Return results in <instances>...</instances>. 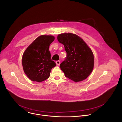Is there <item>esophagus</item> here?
I'll return each mask as SVG.
<instances>
[{
  "label": "esophagus",
  "instance_id": "34e87169",
  "mask_svg": "<svg viewBox=\"0 0 122 122\" xmlns=\"http://www.w3.org/2000/svg\"><path fill=\"white\" fill-rule=\"evenodd\" d=\"M60 61H56V64L57 65H59L60 64Z\"/></svg>",
  "mask_w": 122,
  "mask_h": 122
}]
</instances>
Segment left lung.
I'll return each mask as SVG.
<instances>
[{"instance_id": "8db88e82", "label": "left lung", "mask_w": 122, "mask_h": 122, "mask_svg": "<svg viewBox=\"0 0 122 122\" xmlns=\"http://www.w3.org/2000/svg\"><path fill=\"white\" fill-rule=\"evenodd\" d=\"M57 39L64 46L67 52L66 59L60 64L65 76L75 82L86 79L94 67L91 49L82 38L75 34H60Z\"/></svg>"}]
</instances>
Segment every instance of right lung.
<instances>
[{"label": "right lung", "instance_id": "1", "mask_svg": "<svg viewBox=\"0 0 122 122\" xmlns=\"http://www.w3.org/2000/svg\"><path fill=\"white\" fill-rule=\"evenodd\" d=\"M54 39V36L52 35L40 36L23 52V69L31 81L41 82L48 78L51 70L56 66L51 59L49 50Z\"/></svg>", "mask_w": 122, "mask_h": 122}]
</instances>
